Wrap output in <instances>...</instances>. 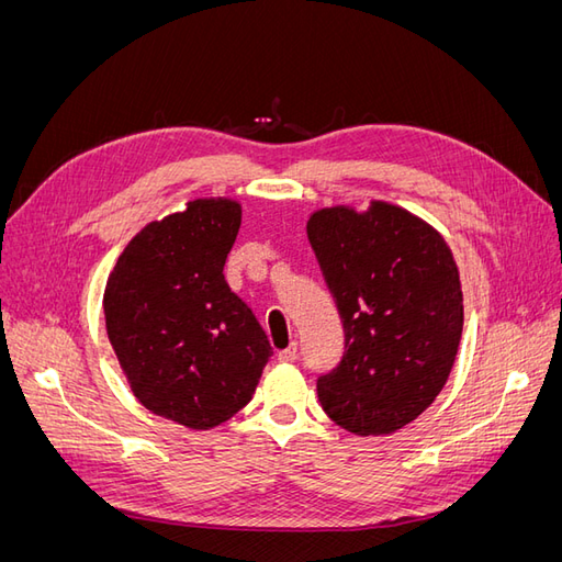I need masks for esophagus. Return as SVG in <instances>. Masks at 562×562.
<instances>
[{
  "label": "esophagus",
  "mask_w": 562,
  "mask_h": 562,
  "mask_svg": "<svg viewBox=\"0 0 562 562\" xmlns=\"http://www.w3.org/2000/svg\"><path fill=\"white\" fill-rule=\"evenodd\" d=\"M295 359H297V342H293L288 349L279 351V361H283V363H293Z\"/></svg>",
  "instance_id": "esophagus-1"
}]
</instances>
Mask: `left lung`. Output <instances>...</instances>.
<instances>
[{"mask_svg":"<svg viewBox=\"0 0 562 562\" xmlns=\"http://www.w3.org/2000/svg\"><path fill=\"white\" fill-rule=\"evenodd\" d=\"M307 236L345 328L342 361L316 382L321 407L356 436L394 434L436 401L462 339L452 250L386 201L321 209Z\"/></svg>","mask_w":562,"mask_h":562,"instance_id":"left-lung-1","label":"left lung"}]
</instances>
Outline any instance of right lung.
<instances>
[{
	"instance_id": "obj_1",
	"label": "right lung",
	"mask_w": 562,
	"mask_h": 562,
	"mask_svg": "<svg viewBox=\"0 0 562 562\" xmlns=\"http://www.w3.org/2000/svg\"><path fill=\"white\" fill-rule=\"evenodd\" d=\"M239 227V201L194 199L135 234L105 285L108 337L133 396L190 429L248 405L274 353L223 274Z\"/></svg>"
}]
</instances>
